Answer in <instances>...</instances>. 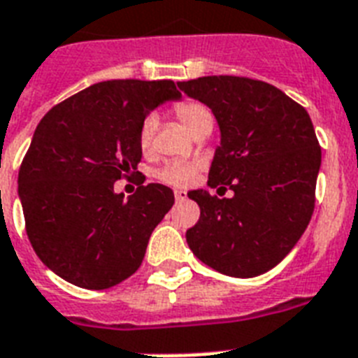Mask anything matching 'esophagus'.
Returning a JSON list of instances; mask_svg holds the SVG:
<instances>
[{"label": "esophagus", "mask_w": 358, "mask_h": 358, "mask_svg": "<svg viewBox=\"0 0 358 358\" xmlns=\"http://www.w3.org/2000/svg\"><path fill=\"white\" fill-rule=\"evenodd\" d=\"M173 196H176V201H185L187 199V192L185 190H176Z\"/></svg>", "instance_id": "obj_1"}]
</instances>
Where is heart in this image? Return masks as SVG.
<instances>
[{"mask_svg":"<svg viewBox=\"0 0 358 358\" xmlns=\"http://www.w3.org/2000/svg\"><path fill=\"white\" fill-rule=\"evenodd\" d=\"M173 114L177 116V120L181 122L185 127H187L190 133L196 136L199 133H205L213 129L214 116L210 113V108L201 101H196V99H185V101H179L173 107ZM157 125H159V118L157 114H148L142 124H140L138 129V145L140 150L148 153L153 148V138H155ZM197 166L196 164H182V162H168L162 168L155 171L157 179H161L162 182H168V185H176V187H185L188 182L192 181L194 176H196Z\"/></svg>","mask_w":358,"mask_h":358,"instance_id":"1","label":"heart"}]
</instances>
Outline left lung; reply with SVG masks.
Returning a JSON list of instances; mask_svg holds the SVG:
<instances>
[{"label":"left lung","instance_id":"left-lung-1","mask_svg":"<svg viewBox=\"0 0 358 358\" xmlns=\"http://www.w3.org/2000/svg\"><path fill=\"white\" fill-rule=\"evenodd\" d=\"M205 103L220 127L208 187L192 190L199 222L187 231L197 259L231 277H257L277 266L305 233L314 210L322 150L305 108L268 83L208 76L177 83Z\"/></svg>","mask_w":358,"mask_h":358}]
</instances>
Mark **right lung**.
I'll use <instances>...</instances> for the list:
<instances>
[{
	"mask_svg": "<svg viewBox=\"0 0 358 358\" xmlns=\"http://www.w3.org/2000/svg\"><path fill=\"white\" fill-rule=\"evenodd\" d=\"M179 98L173 81L114 79L40 120L20 168L18 196L34 253L64 281L105 290L140 268L173 192L150 182L124 197L114 182L142 159V120Z\"/></svg>",
	"mask_w": 358,
	"mask_h": 358,
	"instance_id": "1",
	"label": "right lung"
}]
</instances>
